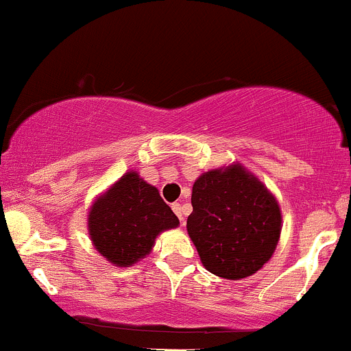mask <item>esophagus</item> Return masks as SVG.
Wrapping results in <instances>:
<instances>
[{"mask_svg": "<svg viewBox=\"0 0 351 351\" xmlns=\"http://www.w3.org/2000/svg\"><path fill=\"white\" fill-rule=\"evenodd\" d=\"M171 208H173V212H175L176 215H178L180 222H182L183 225H185V219H183V206L180 205V204H173V205H171Z\"/></svg>", "mask_w": 351, "mask_h": 351, "instance_id": "obj_1", "label": "esophagus"}]
</instances>
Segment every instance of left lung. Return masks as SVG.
Returning a JSON list of instances; mask_svg holds the SVG:
<instances>
[{
    "mask_svg": "<svg viewBox=\"0 0 351 351\" xmlns=\"http://www.w3.org/2000/svg\"><path fill=\"white\" fill-rule=\"evenodd\" d=\"M191 206L186 230L212 274L243 279L271 259L281 234V210L242 166L204 173L191 190Z\"/></svg>",
    "mask_w": 351,
    "mask_h": 351,
    "instance_id": "left-lung-1",
    "label": "left lung"
}]
</instances>
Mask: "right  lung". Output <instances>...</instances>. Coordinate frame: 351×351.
<instances>
[{
    "label": "right lung",
    "mask_w": 351,
    "mask_h": 351,
    "mask_svg": "<svg viewBox=\"0 0 351 351\" xmlns=\"http://www.w3.org/2000/svg\"><path fill=\"white\" fill-rule=\"evenodd\" d=\"M178 223L160 191L134 171L126 173L88 213V232L95 249L119 267L145 257L156 235Z\"/></svg>",
    "instance_id": "1"
}]
</instances>
